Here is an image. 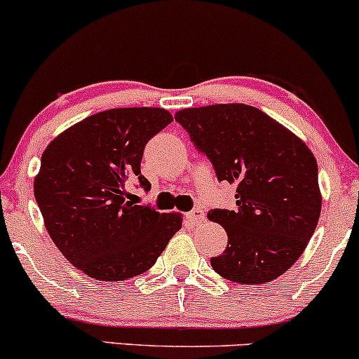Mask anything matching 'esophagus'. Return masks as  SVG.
Masks as SVG:
<instances>
[{
	"instance_id": "34e87169",
	"label": "esophagus",
	"mask_w": 359,
	"mask_h": 359,
	"mask_svg": "<svg viewBox=\"0 0 359 359\" xmlns=\"http://www.w3.org/2000/svg\"><path fill=\"white\" fill-rule=\"evenodd\" d=\"M187 217L192 224H201V222H204V219H205V212L203 208H196L187 214Z\"/></svg>"
}]
</instances>
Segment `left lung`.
Masks as SVG:
<instances>
[{
  "label": "left lung",
  "instance_id": "left-lung-1",
  "mask_svg": "<svg viewBox=\"0 0 359 359\" xmlns=\"http://www.w3.org/2000/svg\"><path fill=\"white\" fill-rule=\"evenodd\" d=\"M175 119L211 160L219 180L236 185V209H212L228 233L211 265L238 283H266L297 262L320 216L316 156L288 128L253 106L185 108Z\"/></svg>",
  "mask_w": 359,
  "mask_h": 359
}]
</instances>
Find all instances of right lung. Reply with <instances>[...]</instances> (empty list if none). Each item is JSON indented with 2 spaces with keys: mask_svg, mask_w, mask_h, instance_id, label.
I'll return each instance as SVG.
<instances>
[{
  "mask_svg": "<svg viewBox=\"0 0 359 359\" xmlns=\"http://www.w3.org/2000/svg\"><path fill=\"white\" fill-rule=\"evenodd\" d=\"M174 121L163 108L90 114L48 143L34 192L45 228L65 258L90 278L119 282L143 273L182 228L180 212L128 201L148 140Z\"/></svg>",
  "mask_w": 359,
  "mask_h": 359,
  "instance_id": "right-lung-1",
  "label": "right lung"
}]
</instances>
